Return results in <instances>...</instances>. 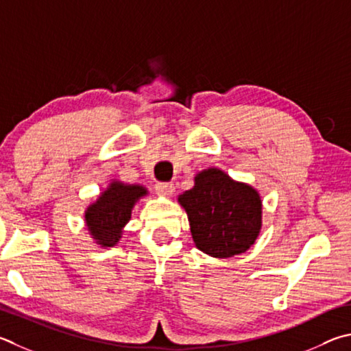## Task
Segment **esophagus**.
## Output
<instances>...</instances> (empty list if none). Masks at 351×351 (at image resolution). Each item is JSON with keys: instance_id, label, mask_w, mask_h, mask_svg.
Returning <instances> with one entry per match:
<instances>
[{"instance_id": "esophagus-1", "label": "esophagus", "mask_w": 351, "mask_h": 351, "mask_svg": "<svg viewBox=\"0 0 351 351\" xmlns=\"http://www.w3.org/2000/svg\"><path fill=\"white\" fill-rule=\"evenodd\" d=\"M155 189L159 195L167 196V197L175 193V186L171 182H158Z\"/></svg>"}]
</instances>
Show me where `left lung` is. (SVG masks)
Returning <instances> with one entry per match:
<instances>
[{
	"label": "left lung",
	"mask_w": 351,
	"mask_h": 351,
	"mask_svg": "<svg viewBox=\"0 0 351 351\" xmlns=\"http://www.w3.org/2000/svg\"><path fill=\"white\" fill-rule=\"evenodd\" d=\"M189 216L195 245L208 256L232 258L250 248L263 227V201L256 189L210 167L195 186L178 196Z\"/></svg>",
	"instance_id": "1"
}]
</instances>
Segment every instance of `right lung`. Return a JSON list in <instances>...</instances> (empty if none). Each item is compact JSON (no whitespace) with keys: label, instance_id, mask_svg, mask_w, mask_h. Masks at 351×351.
I'll return each instance as SVG.
<instances>
[{"label":"right lung","instance_id":"obj_1","mask_svg":"<svg viewBox=\"0 0 351 351\" xmlns=\"http://www.w3.org/2000/svg\"><path fill=\"white\" fill-rule=\"evenodd\" d=\"M147 195L144 186L113 180L84 212L86 227L93 241L101 247L117 245L135 204Z\"/></svg>","mask_w":351,"mask_h":351}]
</instances>
